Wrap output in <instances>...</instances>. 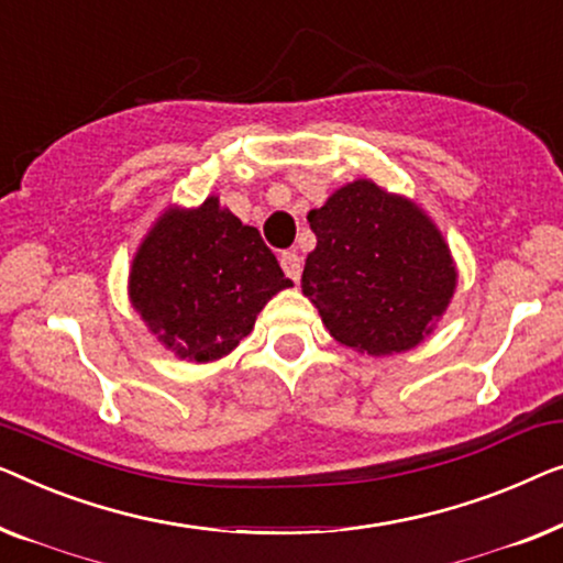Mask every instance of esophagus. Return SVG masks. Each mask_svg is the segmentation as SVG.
I'll use <instances>...</instances> for the list:
<instances>
[{"instance_id":"obj_1","label":"esophagus","mask_w":563,"mask_h":563,"mask_svg":"<svg viewBox=\"0 0 563 563\" xmlns=\"http://www.w3.org/2000/svg\"><path fill=\"white\" fill-rule=\"evenodd\" d=\"M280 267L292 283H298V278H300V257L296 255V252H283Z\"/></svg>"}]
</instances>
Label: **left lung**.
<instances>
[{"label":"left lung","mask_w":563,"mask_h":563,"mask_svg":"<svg viewBox=\"0 0 563 563\" xmlns=\"http://www.w3.org/2000/svg\"><path fill=\"white\" fill-rule=\"evenodd\" d=\"M308 221L316 250L308 252L300 288L339 344L385 357L433 334L459 273L421 206L357 178L308 211Z\"/></svg>","instance_id":"left-lung-1"}]
</instances>
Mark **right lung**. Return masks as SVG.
<instances>
[{"mask_svg":"<svg viewBox=\"0 0 563 563\" xmlns=\"http://www.w3.org/2000/svg\"><path fill=\"white\" fill-rule=\"evenodd\" d=\"M290 285L257 229L211 194L194 209L173 203L153 221L126 292L165 350L203 364L236 350L267 300Z\"/></svg>","mask_w":563,"mask_h":563,"instance_id":"1","label":"right lung"}]
</instances>
